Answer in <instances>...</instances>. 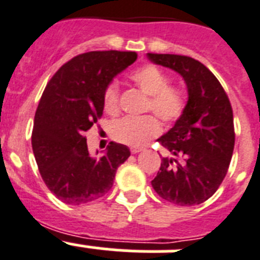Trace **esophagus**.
<instances>
[{"mask_svg":"<svg viewBox=\"0 0 260 260\" xmlns=\"http://www.w3.org/2000/svg\"><path fill=\"white\" fill-rule=\"evenodd\" d=\"M141 150H143V148H136V147H134V148H131V153H132V154H136V153H139V152H141Z\"/></svg>","mask_w":260,"mask_h":260,"instance_id":"esophagus-1","label":"esophagus"}]
</instances>
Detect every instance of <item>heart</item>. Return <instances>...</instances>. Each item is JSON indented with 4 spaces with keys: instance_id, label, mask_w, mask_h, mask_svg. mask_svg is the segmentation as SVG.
I'll return each instance as SVG.
<instances>
[{
    "instance_id": "b5f03b06",
    "label": "heart",
    "mask_w": 260,
    "mask_h": 260,
    "mask_svg": "<svg viewBox=\"0 0 260 260\" xmlns=\"http://www.w3.org/2000/svg\"><path fill=\"white\" fill-rule=\"evenodd\" d=\"M131 79L140 88L141 92L149 96L147 111L154 112L165 124L176 123L185 111V96L182 91L171 86V79L165 71L154 64H145L131 74ZM120 88L116 80L106 87L103 96V107L108 115H117ZM160 134V123L156 117L147 116L124 117L111 125V136L117 143L129 147H141Z\"/></svg>"
}]
</instances>
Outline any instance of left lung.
I'll return each instance as SVG.
<instances>
[{"instance_id": "1", "label": "left lung", "mask_w": 260, "mask_h": 260, "mask_svg": "<svg viewBox=\"0 0 260 260\" xmlns=\"http://www.w3.org/2000/svg\"><path fill=\"white\" fill-rule=\"evenodd\" d=\"M147 56L180 74L187 88L182 116L157 139L172 157H162L152 186L171 204L200 205L217 191L230 165L235 143L230 100L214 74L190 56Z\"/></svg>"}]
</instances>
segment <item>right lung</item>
<instances>
[{"label": "right lung", "instance_id": "obj_1", "mask_svg": "<svg viewBox=\"0 0 260 260\" xmlns=\"http://www.w3.org/2000/svg\"><path fill=\"white\" fill-rule=\"evenodd\" d=\"M137 59L135 51H89L64 63L47 83L34 117L31 145L50 191L69 205L99 200L131 156L111 141L102 157L89 154L84 132L103 115L106 87ZM98 154V152H96Z\"/></svg>", "mask_w": 260, "mask_h": 260}]
</instances>
